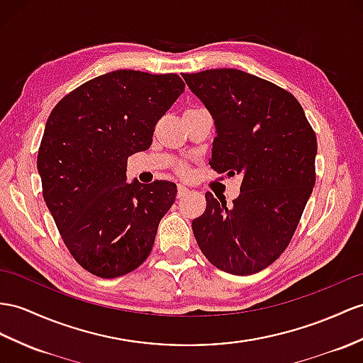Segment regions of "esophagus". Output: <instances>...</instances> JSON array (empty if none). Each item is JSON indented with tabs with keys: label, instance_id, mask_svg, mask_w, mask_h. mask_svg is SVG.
I'll return each mask as SVG.
<instances>
[{
	"label": "esophagus",
	"instance_id": "1",
	"mask_svg": "<svg viewBox=\"0 0 363 363\" xmlns=\"http://www.w3.org/2000/svg\"><path fill=\"white\" fill-rule=\"evenodd\" d=\"M188 188H184L183 186V184H179V188H177V197H179V199H182V197H184V196H186V194H188Z\"/></svg>",
	"mask_w": 363,
	"mask_h": 363
}]
</instances>
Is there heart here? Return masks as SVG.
<instances>
[{
	"instance_id": "heart-1",
	"label": "heart",
	"mask_w": 363,
	"mask_h": 363,
	"mask_svg": "<svg viewBox=\"0 0 363 363\" xmlns=\"http://www.w3.org/2000/svg\"><path fill=\"white\" fill-rule=\"evenodd\" d=\"M180 174H183V175H186L188 174V167H180Z\"/></svg>"
}]
</instances>
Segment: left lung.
Masks as SVG:
<instances>
[{
    "label": "left lung",
    "mask_w": 363,
    "mask_h": 363,
    "mask_svg": "<svg viewBox=\"0 0 363 363\" xmlns=\"http://www.w3.org/2000/svg\"><path fill=\"white\" fill-rule=\"evenodd\" d=\"M216 123L212 169L242 174L240 196L206 192L192 220L205 257L235 276L264 269L286 250L315 183V132L296 96L237 69L183 74Z\"/></svg>",
    "instance_id": "1"
}]
</instances>
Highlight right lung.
<instances>
[{"mask_svg": "<svg viewBox=\"0 0 363 363\" xmlns=\"http://www.w3.org/2000/svg\"><path fill=\"white\" fill-rule=\"evenodd\" d=\"M183 91L177 74L121 69L78 86L49 115L37 158L43 197L69 252L96 277L125 276L151 254L177 186L128 183V157L151 146Z\"/></svg>", "mask_w": 363, "mask_h": 363, "instance_id": "obj_1", "label": "right lung"}]
</instances>
